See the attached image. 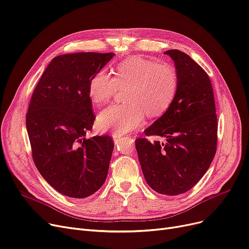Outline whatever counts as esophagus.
Instances as JSON below:
<instances>
[{
  "label": "esophagus",
  "instance_id": "esophagus-1",
  "mask_svg": "<svg viewBox=\"0 0 249 249\" xmlns=\"http://www.w3.org/2000/svg\"><path fill=\"white\" fill-rule=\"evenodd\" d=\"M112 138H113V140H114L115 142H119V140L123 138V135L118 134V133H114V134L112 135Z\"/></svg>",
  "mask_w": 249,
  "mask_h": 249
}]
</instances>
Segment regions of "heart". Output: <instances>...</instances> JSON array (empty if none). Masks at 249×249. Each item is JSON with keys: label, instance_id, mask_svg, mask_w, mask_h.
I'll list each match as a JSON object with an SVG mask.
<instances>
[{"label": "heart", "instance_id": "1", "mask_svg": "<svg viewBox=\"0 0 249 249\" xmlns=\"http://www.w3.org/2000/svg\"><path fill=\"white\" fill-rule=\"evenodd\" d=\"M115 78L101 70L89 83V95L96 106L109 101L119 88L129 86L128 105H113L106 107L98 117V127L104 132L124 134L136 129L144 121L145 112L158 117L174 100L178 89L175 68L169 64H159L142 57H132L119 64Z\"/></svg>", "mask_w": 249, "mask_h": 249}]
</instances>
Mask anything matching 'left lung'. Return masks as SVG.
Here are the masks:
<instances>
[{
	"label": "left lung",
	"instance_id": "left-lung-1",
	"mask_svg": "<svg viewBox=\"0 0 249 249\" xmlns=\"http://www.w3.org/2000/svg\"><path fill=\"white\" fill-rule=\"evenodd\" d=\"M174 61L178 89L174 100L145 135L165 142L135 140L139 164L148 186L165 196L191 189L211 166L217 149L218 121L209 75L187 53L169 50Z\"/></svg>",
	"mask_w": 249,
	"mask_h": 249
}]
</instances>
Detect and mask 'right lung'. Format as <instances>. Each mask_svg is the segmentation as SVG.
Instances as JSON below:
<instances>
[{
    "label": "right lung",
    "instance_id": "1",
    "mask_svg": "<svg viewBox=\"0 0 249 249\" xmlns=\"http://www.w3.org/2000/svg\"><path fill=\"white\" fill-rule=\"evenodd\" d=\"M114 53H75L53 58L36 85L26 115L35 164L49 184L85 198L105 183L114 149L109 135L86 138L94 115L89 83Z\"/></svg>",
    "mask_w": 249,
    "mask_h": 249
}]
</instances>
